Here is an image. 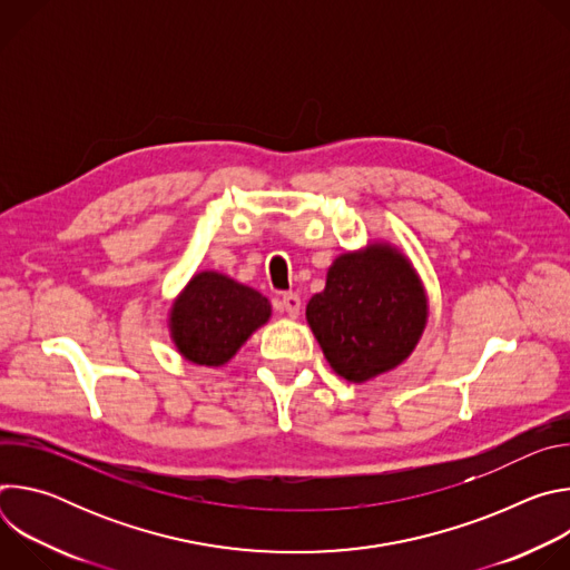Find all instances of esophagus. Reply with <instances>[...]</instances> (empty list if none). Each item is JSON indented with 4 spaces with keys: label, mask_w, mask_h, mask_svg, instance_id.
I'll return each instance as SVG.
<instances>
[{
    "label": "esophagus",
    "mask_w": 570,
    "mask_h": 570,
    "mask_svg": "<svg viewBox=\"0 0 570 570\" xmlns=\"http://www.w3.org/2000/svg\"><path fill=\"white\" fill-rule=\"evenodd\" d=\"M282 308L291 315V317H297L299 315V308H302V299L297 293H284L282 295Z\"/></svg>",
    "instance_id": "1"
}]
</instances>
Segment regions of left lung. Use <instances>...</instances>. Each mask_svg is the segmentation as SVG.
<instances>
[{
	"instance_id": "obj_1",
	"label": "left lung",
	"mask_w": 570,
	"mask_h": 570,
	"mask_svg": "<svg viewBox=\"0 0 570 570\" xmlns=\"http://www.w3.org/2000/svg\"><path fill=\"white\" fill-rule=\"evenodd\" d=\"M426 313L415 271L387 246L338 257L327 273V286L306 304V320L324 358L354 383L409 358L424 332Z\"/></svg>"
}]
</instances>
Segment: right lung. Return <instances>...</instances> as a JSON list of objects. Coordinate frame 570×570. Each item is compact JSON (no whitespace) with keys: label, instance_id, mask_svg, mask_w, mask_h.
<instances>
[{"label":"right lung","instance_id":"add662e5","mask_svg":"<svg viewBox=\"0 0 570 570\" xmlns=\"http://www.w3.org/2000/svg\"><path fill=\"white\" fill-rule=\"evenodd\" d=\"M271 315L268 299L218 273L196 275L174 306V341L198 365H223Z\"/></svg>","mask_w":570,"mask_h":570}]
</instances>
